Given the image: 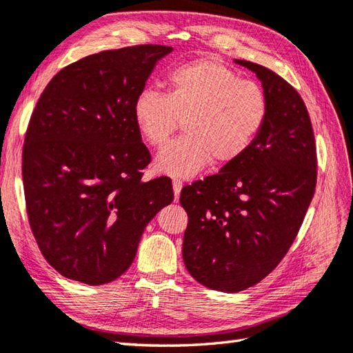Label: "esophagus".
Here are the masks:
<instances>
[{
  "label": "esophagus",
  "instance_id": "34e87169",
  "mask_svg": "<svg viewBox=\"0 0 353 353\" xmlns=\"http://www.w3.org/2000/svg\"><path fill=\"white\" fill-rule=\"evenodd\" d=\"M172 190H174V199L177 202L179 194H181V191H182V182L179 181V179H172Z\"/></svg>",
  "mask_w": 353,
  "mask_h": 353
}]
</instances>
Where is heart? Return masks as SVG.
Masks as SVG:
<instances>
[{
	"label": "heart",
	"mask_w": 353,
	"mask_h": 353,
	"mask_svg": "<svg viewBox=\"0 0 353 353\" xmlns=\"http://www.w3.org/2000/svg\"><path fill=\"white\" fill-rule=\"evenodd\" d=\"M133 117L143 142L154 148L182 121L185 134L159 153L156 170L190 177L211 161L220 167L236 162L251 148L266 122L268 96L259 82L203 57L177 65L165 94L145 90L137 96Z\"/></svg>",
	"instance_id": "heart-1"
}]
</instances>
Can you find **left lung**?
Here are the masks:
<instances>
[{
	"label": "left lung",
	"instance_id": "left-lung-1",
	"mask_svg": "<svg viewBox=\"0 0 353 353\" xmlns=\"http://www.w3.org/2000/svg\"><path fill=\"white\" fill-rule=\"evenodd\" d=\"M268 96V117L239 161L185 186L188 214L183 261L192 279L214 291L257 285L285 257L300 231L316 185L312 123L299 92L250 61Z\"/></svg>",
	"mask_w": 353,
	"mask_h": 353
}]
</instances>
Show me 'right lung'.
<instances>
[{"instance_id": "right-lung-1", "label": "right lung", "mask_w": 353, "mask_h": 353, "mask_svg": "<svg viewBox=\"0 0 353 353\" xmlns=\"http://www.w3.org/2000/svg\"><path fill=\"white\" fill-rule=\"evenodd\" d=\"M171 50L142 44L90 54L39 96L23 147L27 216L44 259L65 279L98 286L121 277L145 226L174 199L171 179L141 181L151 154L133 117Z\"/></svg>"}]
</instances>
